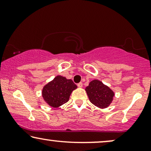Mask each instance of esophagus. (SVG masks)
<instances>
[{"instance_id": "34e87169", "label": "esophagus", "mask_w": 151, "mask_h": 151, "mask_svg": "<svg viewBox=\"0 0 151 151\" xmlns=\"http://www.w3.org/2000/svg\"><path fill=\"white\" fill-rule=\"evenodd\" d=\"M78 86L79 88H82V82H79V83L78 84Z\"/></svg>"}]
</instances>
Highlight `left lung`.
Wrapping results in <instances>:
<instances>
[{
  "label": "left lung",
  "mask_w": 151,
  "mask_h": 151,
  "mask_svg": "<svg viewBox=\"0 0 151 151\" xmlns=\"http://www.w3.org/2000/svg\"><path fill=\"white\" fill-rule=\"evenodd\" d=\"M85 90L91 102L101 109L109 106L114 96L113 91L98 80L91 82Z\"/></svg>",
  "instance_id": "1"
}]
</instances>
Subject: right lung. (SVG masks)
Segmentation results:
<instances>
[{"mask_svg":"<svg viewBox=\"0 0 151 151\" xmlns=\"http://www.w3.org/2000/svg\"><path fill=\"white\" fill-rule=\"evenodd\" d=\"M77 88L71 80L58 76L42 89V97L49 106L57 108L69 101L70 95Z\"/></svg>","mask_w":151,"mask_h":151,"instance_id":"add662e5","label":"right lung"}]
</instances>
